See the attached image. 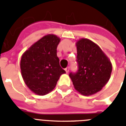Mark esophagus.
Instances as JSON below:
<instances>
[{
    "label": "esophagus",
    "mask_w": 126,
    "mask_h": 126,
    "mask_svg": "<svg viewBox=\"0 0 126 126\" xmlns=\"http://www.w3.org/2000/svg\"><path fill=\"white\" fill-rule=\"evenodd\" d=\"M65 71H66V73H68V72H69V70H70V67L69 66H68V67H66V68H65Z\"/></svg>",
    "instance_id": "34e87169"
}]
</instances>
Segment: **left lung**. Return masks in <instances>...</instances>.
Returning <instances> with one entry per match:
<instances>
[{"mask_svg":"<svg viewBox=\"0 0 126 126\" xmlns=\"http://www.w3.org/2000/svg\"><path fill=\"white\" fill-rule=\"evenodd\" d=\"M78 70L69 76L78 91L89 96L100 91L109 81L112 65L96 44L87 39H81L76 43Z\"/></svg>","mask_w":126,"mask_h":126,"instance_id":"obj_1","label":"left lung"}]
</instances>
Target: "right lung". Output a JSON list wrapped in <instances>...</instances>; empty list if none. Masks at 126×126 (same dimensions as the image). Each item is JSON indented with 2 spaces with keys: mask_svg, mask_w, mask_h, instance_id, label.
I'll return each mask as SVG.
<instances>
[{
  "mask_svg": "<svg viewBox=\"0 0 126 126\" xmlns=\"http://www.w3.org/2000/svg\"><path fill=\"white\" fill-rule=\"evenodd\" d=\"M60 39L47 35L34 43L22 55L20 70L24 82L32 91L38 95L47 94L56 87L62 74L57 47Z\"/></svg>",
  "mask_w": 126,
  "mask_h": 126,
  "instance_id": "obj_1",
  "label": "right lung"
}]
</instances>
